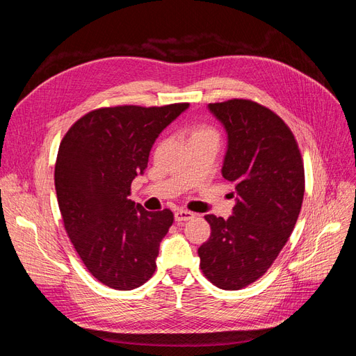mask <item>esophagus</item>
<instances>
[{
    "label": "esophagus",
    "instance_id": "esophagus-1",
    "mask_svg": "<svg viewBox=\"0 0 356 356\" xmlns=\"http://www.w3.org/2000/svg\"><path fill=\"white\" fill-rule=\"evenodd\" d=\"M193 217H195V213L187 211V209H178V211L175 212V221H178V222L188 221V220H191Z\"/></svg>",
    "mask_w": 356,
    "mask_h": 356
}]
</instances>
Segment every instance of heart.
Here are the masks:
<instances>
[{
	"label": "heart",
	"mask_w": 356,
	"mask_h": 356,
	"mask_svg": "<svg viewBox=\"0 0 356 356\" xmlns=\"http://www.w3.org/2000/svg\"><path fill=\"white\" fill-rule=\"evenodd\" d=\"M207 138H212V139H217L218 141V132L215 131V129L209 124H195L191 126L190 129V134H188V141H196V139H207Z\"/></svg>",
	"instance_id": "b5f03b06"
}]
</instances>
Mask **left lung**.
<instances>
[{
	"label": "left lung",
	"mask_w": 356,
	"mask_h": 356,
	"mask_svg": "<svg viewBox=\"0 0 356 356\" xmlns=\"http://www.w3.org/2000/svg\"><path fill=\"white\" fill-rule=\"evenodd\" d=\"M229 135L222 177L236 191L227 220L204 215L211 236L200 268L221 289L260 279L282 251L305 196V165L294 134L275 111L251 99L209 104Z\"/></svg>",
	"instance_id": "1"
}]
</instances>
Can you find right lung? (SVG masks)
I'll list each match as a JSON object with an SVG mask.
<instances>
[{"instance_id":"right-lung-1","label":"right lung","mask_w":356,"mask_h":356,"mask_svg":"<svg viewBox=\"0 0 356 356\" xmlns=\"http://www.w3.org/2000/svg\"><path fill=\"white\" fill-rule=\"evenodd\" d=\"M187 106H102L62 138L55 187L63 227L86 268L106 286L135 289L156 272L174 213L148 212L129 196L156 138Z\"/></svg>"}]
</instances>
